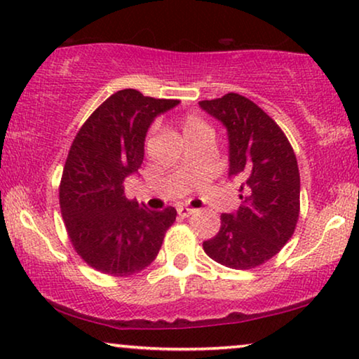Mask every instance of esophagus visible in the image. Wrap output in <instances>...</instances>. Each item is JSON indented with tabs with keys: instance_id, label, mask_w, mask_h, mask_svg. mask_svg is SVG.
I'll use <instances>...</instances> for the list:
<instances>
[{
	"instance_id": "esophagus-1",
	"label": "esophagus",
	"mask_w": 359,
	"mask_h": 359,
	"mask_svg": "<svg viewBox=\"0 0 359 359\" xmlns=\"http://www.w3.org/2000/svg\"><path fill=\"white\" fill-rule=\"evenodd\" d=\"M178 214L181 215V217H189V215L196 214L194 209H189V208H183V205H180L178 208Z\"/></svg>"
}]
</instances>
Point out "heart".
I'll use <instances>...</instances> for the list:
<instances>
[{"instance_id": "heart-1", "label": "heart", "mask_w": 359, "mask_h": 359, "mask_svg": "<svg viewBox=\"0 0 359 359\" xmlns=\"http://www.w3.org/2000/svg\"><path fill=\"white\" fill-rule=\"evenodd\" d=\"M178 129H180V135H181V139H183L184 144L196 135L210 134V129H209V126L205 124V121L201 119V117L196 114L184 116L183 119L178 122Z\"/></svg>"}]
</instances>
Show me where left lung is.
<instances>
[{"instance_id": "1", "label": "left lung", "mask_w": 359, "mask_h": 359, "mask_svg": "<svg viewBox=\"0 0 359 359\" xmlns=\"http://www.w3.org/2000/svg\"><path fill=\"white\" fill-rule=\"evenodd\" d=\"M227 130L229 178L237 181L240 208L220 215V230L203 243L214 262L250 269L273 258L292 237L299 219L297 160L279 126L248 97L229 93L199 101Z\"/></svg>"}]
</instances>
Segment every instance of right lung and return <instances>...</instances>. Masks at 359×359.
I'll use <instances>...</instances> for the list:
<instances>
[{
    "label": "right lung",
    "instance_id": "add662e5",
    "mask_svg": "<svg viewBox=\"0 0 359 359\" xmlns=\"http://www.w3.org/2000/svg\"><path fill=\"white\" fill-rule=\"evenodd\" d=\"M121 90L93 112L73 140L60 183V210L76 253L97 271L129 276L149 266L176 219L129 201L124 181L139 173L151 122L178 106Z\"/></svg>",
    "mask_w": 359,
    "mask_h": 359
}]
</instances>
